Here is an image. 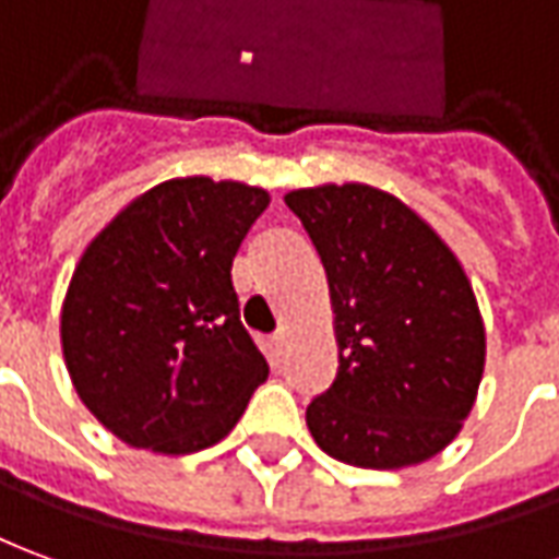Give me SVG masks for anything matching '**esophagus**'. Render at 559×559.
Segmentation results:
<instances>
[{
  "instance_id": "1",
  "label": "esophagus",
  "mask_w": 559,
  "mask_h": 559,
  "mask_svg": "<svg viewBox=\"0 0 559 559\" xmlns=\"http://www.w3.org/2000/svg\"><path fill=\"white\" fill-rule=\"evenodd\" d=\"M267 346H271L273 356H280V353H283V346H286V334H283V331H280V334H273L271 341H267Z\"/></svg>"
}]
</instances>
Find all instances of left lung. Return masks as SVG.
Returning a JSON list of instances; mask_svg holds the SVG:
<instances>
[{
	"label": "left lung",
	"instance_id": "8db88e82",
	"mask_svg": "<svg viewBox=\"0 0 559 559\" xmlns=\"http://www.w3.org/2000/svg\"><path fill=\"white\" fill-rule=\"evenodd\" d=\"M329 276L337 377L307 407L329 456L359 468L432 460L484 377V319L450 246L411 206L361 182L288 191Z\"/></svg>",
	"mask_w": 559,
	"mask_h": 559
}]
</instances>
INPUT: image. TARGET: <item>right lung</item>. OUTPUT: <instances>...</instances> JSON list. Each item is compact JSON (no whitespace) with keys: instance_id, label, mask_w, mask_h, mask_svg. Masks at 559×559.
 <instances>
[{"instance_id":"add662e5","label":"right lung","mask_w":559,"mask_h":559,"mask_svg":"<svg viewBox=\"0 0 559 559\" xmlns=\"http://www.w3.org/2000/svg\"><path fill=\"white\" fill-rule=\"evenodd\" d=\"M267 203L252 185L169 179L127 203L75 264L63 359L84 407L130 448H213L267 380L230 283Z\"/></svg>"}]
</instances>
